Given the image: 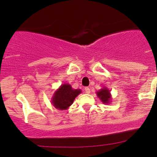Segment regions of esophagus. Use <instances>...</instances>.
<instances>
[{"mask_svg": "<svg viewBox=\"0 0 157 157\" xmlns=\"http://www.w3.org/2000/svg\"><path fill=\"white\" fill-rule=\"evenodd\" d=\"M84 90H85V93H86V94H90V88H88V87H86Z\"/></svg>", "mask_w": 157, "mask_h": 157, "instance_id": "1", "label": "esophagus"}]
</instances>
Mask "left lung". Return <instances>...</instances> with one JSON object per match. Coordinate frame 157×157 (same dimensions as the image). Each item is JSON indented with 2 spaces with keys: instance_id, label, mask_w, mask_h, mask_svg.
<instances>
[{
  "instance_id": "left-lung-1",
  "label": "left lung",
  "mask_w": 157,
  "mask_h": 157,
  "mask_svg": "<svg viewBox=\"0 0 157 157\" xmlns=\"http://www.w3.org/2000/svg\"><path fill=\"white\" fill-rule=\"evenodd\" d=\"M97 95L99 97V99L102 101L104 104H109L112 101V96H111L110 90H109L107 87H104V88L100 89L99 90L97 91Z\"/></svg>"
}]
</instances>
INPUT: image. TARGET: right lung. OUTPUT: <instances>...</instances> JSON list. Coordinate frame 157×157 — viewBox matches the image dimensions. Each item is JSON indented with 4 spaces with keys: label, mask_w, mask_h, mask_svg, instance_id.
Wrapping results in <instances>:
<instances>
[{
    "label": "right lung",
    "mask_w": 157,
    "mask_h": 157,
    "mask_svg": "<svg viewBox=\"0 0 157 157\" xmlns=\"http://www.w3.org/2000/svg\"><path fill=\"white\" fill-rule=\"evenodd\" d=\"M81 92L80 89H74L71 85L63 83L55 91L51 99V104L56 109L60 110L67 109Z\"/></svg>",
    "instance_id": "obj_1"
}]
</instances>
